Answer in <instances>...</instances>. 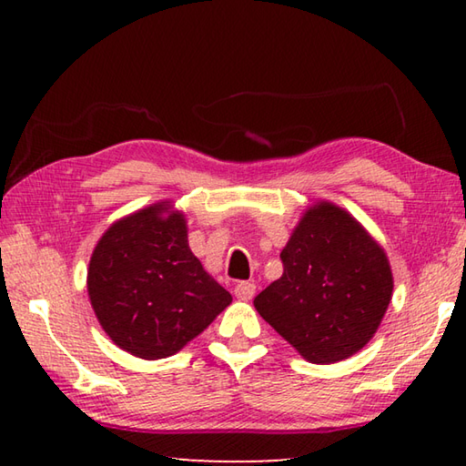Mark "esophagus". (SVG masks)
<instances>
[{
    "label": "esophagus",
    "mask_w": 466,
    "mask_h": 466,
    "mask_svg": "<svg viewBox=\"0 0 466 466\" xmlns=\"http://www.w3.org/2000/svg\"><path fill=\"white\" fill-rule=\"evenodd\" d=\"M255 289H257L255 283L240 281V283H236L234 294H236V298H240V299H250L252 296H255Z\"/></svg>",
    "instance_id": "1"
}]
</instances>
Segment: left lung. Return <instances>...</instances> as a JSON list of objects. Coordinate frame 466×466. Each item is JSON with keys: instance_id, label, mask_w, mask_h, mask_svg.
<instances>
[{"instance_id": "left-lung-1", "label": "left lung", "mask_w": 466, "mask_h": 466, "mask_svg": "<svg viewBox=\"0 0 466 466\" xmlns=\"http://www.w3.org/2000/svg\"><path fill=\"white\" fill-rule=\"evenodd\" d=\"M281 263L283 275L255 298V309L304 360L335 364L374 337L392 298V271L351 214L329 201L312 205Z\"/></svg>"}]
</instances>
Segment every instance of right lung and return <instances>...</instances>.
Returning <instances> with one entry per match:
<instances>
[{
    "mask_svg": "<svg viewBox=\"0 0 466 466\" xmlns=\"http://www.w3.org/2000/svg\"><path fill=\"white\" fill-rule=\"evenodd\" d=\"M88 296L113 343L141 360L175 356L232 302L188 248L187 219L170 201L102 234L90 257Z\"/></svg>",
    "mask_w": 466,
    "mask_h": 466,
    "instance_id": "add662e5",
    "label": "right lung"
}]
</instances>
